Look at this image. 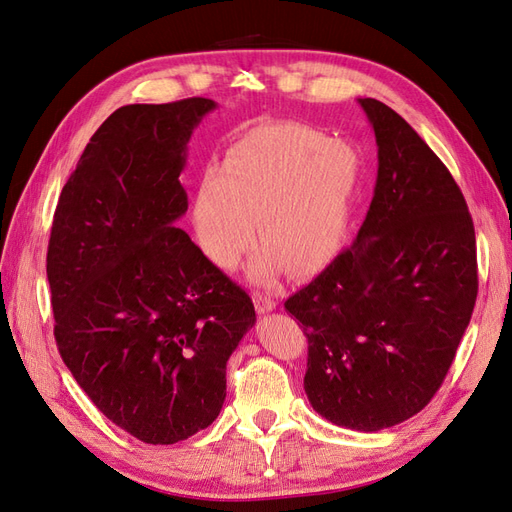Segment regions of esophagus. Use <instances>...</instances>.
<instances>
[{
  "instance_id": "1",
  "label": "esophagus",
  "mask_w": 512,
  "mask_h": 512,
  "mask_svg": "<svg viewBox=\"0 0 512 512\" xmlns=\"http://www.w3.org/2000/svg\"><path fill=\"white\" fill-rule=\"evenodd\" d=\"M254 303H256V309H258L260 314L273 312L275 305H277L273 294H267V292H256V294H254Z\"/></svg>"
}]
</instances>
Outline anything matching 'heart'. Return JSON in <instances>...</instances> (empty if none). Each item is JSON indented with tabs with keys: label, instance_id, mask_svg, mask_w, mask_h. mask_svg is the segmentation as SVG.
Returning a JSON list of instances; mask_svg holds the SVG:
<instances>
[{
	"label": "heart",
	"instance_id": "1",
	"mask_svg": "<svg viewBox=\"0 0 512 512\" xmlns=\"http://www.w3.org/2000/svg\"><path fill=\"white\" fill-rule=\"evenodd\" d=\"M361 153L301 123H265L232 145L224 170L209 166L192 205L196 241L215 265L232 269L256 241V280H273L337 254L361 188ZM257 224H253V220Z\"/></svg>",
	"mask_w": 512,
	"mask_h": 512
}]
</instances>
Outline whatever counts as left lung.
Returning a JSON list of instances; mask_svg holds the SVG:
<instances>
[{
  "label": "left lung",
  "instance_id": "left-lung-1",
  "mask_svg": "<svg viewBox=\"0 0 512 512\" xmlns=\"http://www.w3.org/2000/svg\"><path fill=\"white\" fill-rule=\"evenodd\" d=\"M378 177L352 247L284 303L307 337L305 393L327 421H408L453 365L478 292L476 237L459 185L393 108L359 100Z\"/></svg>",
  "mask_w": 512,
  "mask_h": 512
}]
</instances>
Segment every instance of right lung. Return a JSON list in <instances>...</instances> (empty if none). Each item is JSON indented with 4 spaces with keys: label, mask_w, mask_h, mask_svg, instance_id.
Listing matches in <instances>:
<instances>
[{
    "label": "right lung",
    "mask_w": 512,
    "mask_h": 512,
    "mask_svg": "<svg viewBox=\"0 0 512 512\" xmlns=\"http://www.w3.org/2000/svg\"><path fill=\"white\" fill-rule=\"evenodd\" d=\"M209 98L128 104L91 136L55 209V342L96 408L147 444L209 427L254 303L177 228L179 181Z\"/></svg>",
    "instance_id": "1"
}]
</instances>
